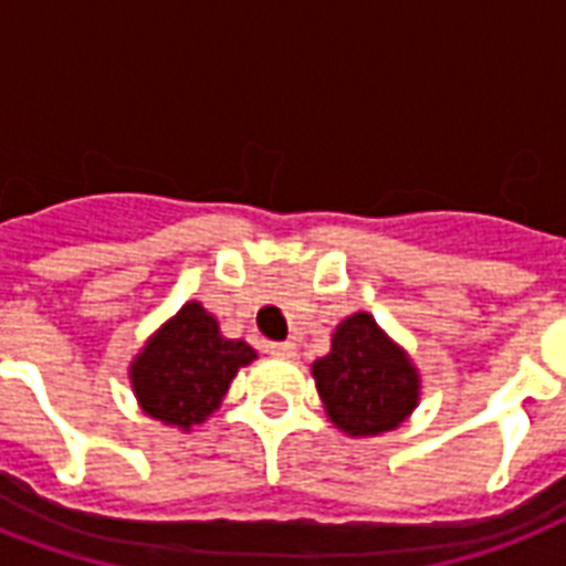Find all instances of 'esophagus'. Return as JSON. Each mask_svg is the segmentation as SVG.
I'll list each match as a JSON object with an SVG mask.
<instances>
[{
	"label": "esophagus",
	"mask_w": 566,
	"mask_h": 566,
	"mask_svg": "<svg viewBox=\"0 0 566 566\" xmlns=\"http://www.w3.org/2000/svg\"><path fill=\"white\" fill-rule=\"evenodd\" d=\"M270 355L275 358H296V344L284 340V344H270Z\"/></svg>",
	"instance_id": "34e87169"
}]
</instances>
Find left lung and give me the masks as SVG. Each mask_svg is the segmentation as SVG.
<instances>
[{"instance_id":"1","label":"left lung","mask_w":566,"mask_h":566,"mask_svg":"<svg viewBox=\"0 0 566 566\" xmlns=\"http://www.w3.org/2000/svg\"><path fill=\"white\" fill-rule=\"evenodd\" d=\"M328 420L353 438L396 429L420 402V376L402 346L358 311L332 335V353L311 364Z\"/></svg>"}]
</instances>
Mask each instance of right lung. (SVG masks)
<instances>
[{"mask_svg": "<svg viewBox=\"0 0 566 566\" xmlns=\"http://www.w3.org/2000/svg\"><path fill=\"white\" fill-rule=\"evenodd\" d=\"M255 358L252 346L222 337L217 319L199 302H188L146 340L128 376L153 420L190 431L220 408L231 378Z\"/></svg>", "mask_w": 566, "mask_h": 566, "instance_id": "1", "label": "right lung"}]
</instances>
